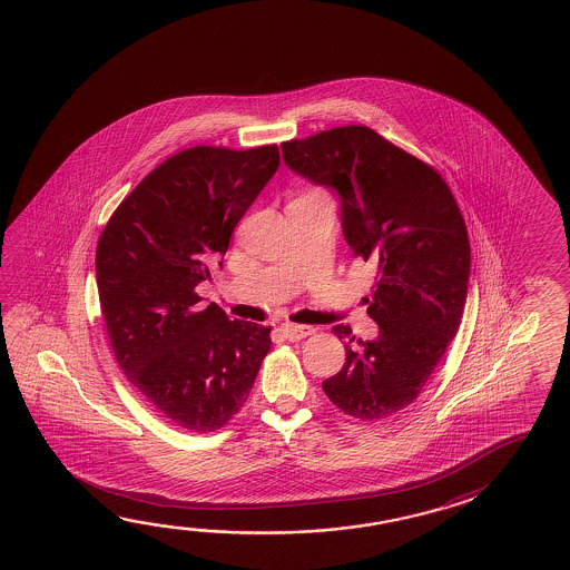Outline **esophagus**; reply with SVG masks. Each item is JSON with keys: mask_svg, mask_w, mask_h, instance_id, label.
<instances>
[{"mask_svg": "<svg viewBox=\"0 0 570 570\" xmlns=\"http://www.w3.org/2000/svg\"><path fill=\"white\" fill-rule=\"evenodd\" d=\"M279 331L284 333V337L291 338V341H296V338L308 337V335H313L314 333L313 326L294 325V323H284Z\"/></svg>", "mask_w": 570, "mask_h": 570, "instance_id": "34e87169", "label": "esophagus"}]
</instances>
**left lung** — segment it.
Masks as SVG:
<instances>
[{"mask_svg": "<svg viewBox=\"0 0 570 570\" xmlns=\"http://www.w3.org/2000/svg\"><path fill=\"white\" fill-rule=\"evenodd\" d=\"M282 156L337 195L345 242L377 266L365 301L380 333L355 345L351 326H335L345 365L323 390L353 419H387L419 397L461 325L471 274L463 215L432 166L365 126L284 141Z\"/></svg>", "mask_w": 570, "mask_h": 570, "instance_id": "left-lung-1", "label": "left lung"}]
</instances>
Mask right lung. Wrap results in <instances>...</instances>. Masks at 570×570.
<instances>
[{
  "mask_svg": "<svg viewBox=\"0 0 570 570\" xmlns=\"http://www.w3.org/2000/svg\"><path fill=\"white\" fill-rule=\"evenodd\" d=\"M279 166L278 146H195L154 168L117 207L95 269L121 372L180 429H222L244 406L269 351V326L200 306L235 225Z\"/></svg>",
  "mask_w": 570,
  "mask_h": 570,
  "instance_id": "add662e5",
  "label": "right lung"
}]
</instances>
